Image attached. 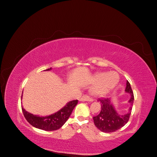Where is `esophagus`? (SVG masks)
<instances>
[{"label":"esophagus","instance_id":"esophagus-1","mask_svg":"<svg viewBox=\"0 0 157 157\" xmlns=\"http://www.w3.org/2000/svg\"><path fill=\"white\" fill-rule=\"evenodd\" d=\"M79 100L81 101H92L93 99L86 96V95H84V96L82 97H81V98H80Z\"/></svg>","mask_w":157,"mask_h":157}]
</instances>
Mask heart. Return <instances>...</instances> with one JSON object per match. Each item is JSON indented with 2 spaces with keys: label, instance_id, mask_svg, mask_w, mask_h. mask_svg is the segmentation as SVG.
Wrapping results in <instances>:
<instances>
[{
  "label": "heart",
  "instance_id": "obj_1",
  "mask_svg": "<svg viewBox=\"0 0 157 157\" xmlns=\"http://www.w3.org/2000/svg\"><path fill=\"white\" fill-rule=\"evenodd\" d=\"M119 81V75L117 73H100L96 75L94 78V83L97 85L95 88L94 92L98 95L107 93L112 90Z\"/></svg>",
  "mask_w": 157,
  "mask_h": 157
}]
</instances>
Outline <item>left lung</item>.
Masks as SVG:
<instances>
[{"label": "left lung", "instance_id": "1", "mask_svg": "<svg viewBox=\"0 0 157 157\" xmlns=\"http://www.w3.org/2000/svg\"><path fill=\"white\" fill-rule=\"evenodd\" d=\"M125 91L130 94L131 98L129 102L132 106L134 100V96L130 84L128 80L126 82ZM98 101L101 103V110L99 115L93 117V119L95 125L99 130L106 133L114 132L121 129L129 121L132 112V107H130L129 112L126 115H120L114 109L111 103L110 99L100 98L98 99Z\"/></svg>", "mask_w": 157, "mask_h": 157}]
</instances>
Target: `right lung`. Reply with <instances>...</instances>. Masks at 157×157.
<instances>
[{
  "label": "right lung",
  "instance_id": "add662e5",
  "mask_svg": "<svg viewBox=\"0 0 157 157\" xmlns=\"http://www.w3.org/2000/svg\"><path fill=\"white\" fill-rule=\"evenodd\" d=\"M50 69L51 68L46 70ZM77 103L78 99L71 101L58 112L44 117L34 115L26 111L23 107L21 109L25 119L33 126L45 131H54L58 130L65 124Z\"/></svg>",
  "mask_w": 157,
  "mask_h": 157
}]
</instances>
